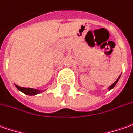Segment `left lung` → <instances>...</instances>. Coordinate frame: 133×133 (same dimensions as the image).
Instances as JSON below:
<instances>
[{
	"instance_id": "1",
	"label": "left lung",
	"mask_w": 133,
	"mask_h": 133,
	"mask_svg": "<svg viewBox=\"0 0 133 133\" xmlns=\"http://www.w3.org/2000/svg\"><path fill=\"white\" fill-rule=\"evenodd\" d=\"M120 77H121V75H120V76H119L118 78V79H116V81H115V83H114L112 84V85H110V86H109V87H108V89H109V90L112 89L113 88H114V87H115V85H116V84H117V83H118V80H119V79H120Z\"/></svg>"
}]
</instances>
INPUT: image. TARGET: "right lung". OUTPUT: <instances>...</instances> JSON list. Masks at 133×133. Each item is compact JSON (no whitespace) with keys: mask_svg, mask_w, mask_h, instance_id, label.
Instances as JSON below:
<instances>
[{"mask_svg":"<svg viewBox=\"0 0 133 133\" xmlns=\"http://www.w3.org/2000/svg\"><path fill=\"white\" fill-rule=\"evenodd\" d=\"M15 86H16V88L19 90L20 91L23 92L25 95H36L37 94L42 93V91H44V90L42 91V90L35 89H32V88H24V87L18 86L17 85H15Z\"/></svg>","mask_w":133,"mask_h":133,"instance_id":"add662e5","label":"right lung"}]
</instances>
